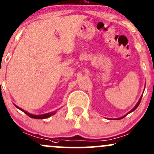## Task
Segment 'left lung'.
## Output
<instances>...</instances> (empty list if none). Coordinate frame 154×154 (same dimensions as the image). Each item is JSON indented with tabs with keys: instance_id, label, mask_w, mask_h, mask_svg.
I'll return each instance as SVG.
<instances>
[{
	"instance_id": "1",
	"label": "left lung",
	"mask_w": 154,
	"mask_h": 154,
	"mask_svg": "<svg viewBox=\"0 0 154 154\" xmlns=\"http://www.w3.org/2000/svg\"><path fill=\"white\" fill-rule=\"evenodd\" d=\"M141 99H142V96H141V98H140V99L139 102H137V104H136V105H135V107H134V108H133V109H131V111H130V112H129V113H130V112H133V111H134V110H135V109H137V107H138V106H139L140 103V102H141ZM125 116H124V117H125ZM124 117H121V118H118V119H121V118H124Z\"/></svg>"
}]
</instances>
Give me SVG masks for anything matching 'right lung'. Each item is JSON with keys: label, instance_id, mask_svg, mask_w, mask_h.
<instances>
[{"label": "right lung", "instance_id": "obj_1", "mask_svg": "<svg viewBox=\"0 0 154 154\" xmlns=\"http://www.w3.org/2000/svg\"><path fill=\"white\" fill-rule=\"evenodd\" d=\"M15 106H16V105H15ZM16 107H17L18 109H20V110H22V111H23V112H24L25 114L28 115V116H29V117L32 118H36V119H44V118H49V117H50V116H52V115H54L55 113V112H50V113H46V114H44V115H40V116H36V115H32V114H30V113L27 112L26 111L23 110V109H22L21 108H20L19 107H17V106H16Z\"/></svg>", "mask_w": 154, "mask_h": 154}]
</instances>
